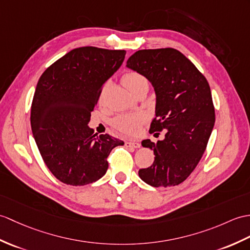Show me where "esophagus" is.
<instances>
[{"mask_svg":"<svg viewBox=\"0 0 250 250\" xmlns=\"http://www.w3.org/2000/svg\"><path fill=\"white\" fill-rule=\"evenodd\" d=\"M125 146L126 147H131V148H139V147H141V143L127 141V142H125Z\"/></svg>","mask_w":250,"mask_h":250,"instance_id":"obj_1","label":"esophagus"}]
</instances>
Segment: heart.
I'll return each mask as SVG.
<instances>
[{
	"instance_id": "obj_1",
	"label": "heart",
	"mask_w": 250,
	"mask_h": 250,
	"mask_svg": "<svg viewBox=\"0 0 250 250\" xmlns=\"http://www.w3.org/2000/svg\"><path fill=\"white\" fill-rule=\"evenodd\" d=\"M123 82L125 86L133 95L142 88H148L149 82L147 78L142 73L136 71H130L124 75ZM146 120L143 114H131V115H120L113 120V125L125 134L134 135L138 133L139 127Z\"/></svg>"
}]
</instances>
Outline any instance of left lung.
Instances as JSON below:
<instances>
[{
	"instance_id": "8db88e82",
	"label": "left lung",
	"mask_w": 250,
	"mask_h": 250,
	"mask_svg": "<svg viewBox=\"0 0 250 250\" xmlns=\"http://www.w3.org/2000/svg\"><path fill=\"white\" fill-rule=\"evenodd\" d=\"M126 67L145 75L154 88L155 117L149 132L166 130L163 141L142 142L155 156L138 176L153 188L175 187L195 169L211 136L215 109L210 86L194 63L172 48L139 50Z\"/></svg>"
}]
</instances>
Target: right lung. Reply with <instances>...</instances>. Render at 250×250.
<instances>
[{
  "mask_svg": "<svg viewBox=\"0 0 250 250\" xmlns=\"http://www.w3.org/2000/svg\"><path fill=\"white\" fill-rule=\"evenodd\" d=\"M125 50L73 49L45 69L35 90L31 126L42 160L62 183L81 187L102 178L107 156L123 141L88 126L104 83L124 62Z\"/></svg>",
  "mask_w": 250,
  "mask_h": 250,
  "instance_id": "1",
  "label": "right lung"
}]
</instances>
